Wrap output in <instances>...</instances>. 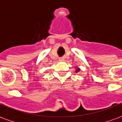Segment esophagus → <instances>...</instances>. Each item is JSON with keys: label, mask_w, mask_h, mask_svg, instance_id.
Wrapping results in <instances>:
<instances>
[{"label": "esophagus", "mask_w": 122, "mask_h": 122, "mask_svg": "<svg viewBox=\"0 0 122 122\" xmlns=\"http://www.w3.org/2000/svg\"><path fill=\"white\" fill-rule=\"evenodd\" d=\"M64 60V58L63 57H60L59 58V61H63Z\"/></svg>", "instance_id": "esophagus-1"}]
</instances>
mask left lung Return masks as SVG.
<instances>
[{"label":"left lung","mask_w":122,"mask_h":122,"mask_svg":"<svg viewBox=\"0 0 122 122\" xmlns=\"http://www.w3.org/2000/svg\"><path fill=\"white\" fill-rule=\"evenodd\" d=\"M79 71H80V68L79 67H76V72L77 73Z\"/></svg>","instance_id":"left-lung-1"}]
</instances>
